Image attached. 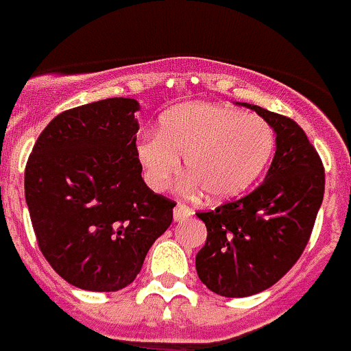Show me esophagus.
Listing matches in <instances>:
<instances>
[{"label": "esophagus", "instance_id": "34e87169", "mask_svg": "<svg viewBox=\"0 0 351 351\" xmlns=\"http://www.w3.org/2000/svg\"><path fill=\"white\" fill-rule=\"evenodd\" d=\"M190 215H192V208H190L189 204H184V203L176 204V208H173V219L184 221V219H189Z\"/></svg>", "mask_w": 351, "mask_h": 351}]
</instances>
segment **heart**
I'll return each instance as SVG.
<instances>
[{"label": "heart", "instance_id": "1", "mask_svg": "<svg viewBox=\"0 0 351 351\" xmlns=\"http://www.w3.org/2000/svg\"><path fill=\"white\" fill-rule=\"evenodd\" d=\"M276 136L268 123L254 114L210 103L176 106L161 117L158 132L137 141V158L150 186L167 190L184 172L214 201L245 192L268 167Z\"/></svg>", "mask_w": 351, "mask_h": 351}]
</instances>
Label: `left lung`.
Returning a JSON list of instances; mask_svg holds the SVG:
<instances>
[{
    "label": "left lung",
    "instance_id": "8db88e82",
    "mask_svg": "<svg viewBox=\"0 0 351 351\" xmlns=\"http://www.w3.org/2000/svg\"><path fill=\"white\" fill-rule=\"evenodd\" d=\"M245 106L274 128L277 148L263 184L197 212L208 234L195 270L223 297H248L276 285L306 248L324 195V167L304 130L290 117Z\"/></svg>",
    "mask_w": 351,
    "mask_h": 351
}]
</instances>
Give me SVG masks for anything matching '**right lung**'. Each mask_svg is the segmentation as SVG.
<instances>
[{
	"instance_id": "right-lung-1",
	"label": "right lung",
	"mask_w": 351,
	"mask_h": 351,
	"mask_svg": "<svg viewBox=\"0 0 351 351\" xmlns=\"http://www.w3.org/2000/svg\"><path fill=\"white\" fill-rule=\"evenodd\" d=\"M139 103L110 97L61 112L39 134L25 168V199L38 246L72 287L117 291L173 219L137 158Z\"/></svg>"
}]
</instances>
